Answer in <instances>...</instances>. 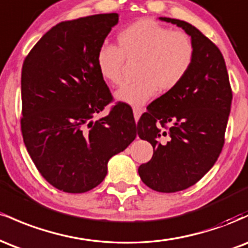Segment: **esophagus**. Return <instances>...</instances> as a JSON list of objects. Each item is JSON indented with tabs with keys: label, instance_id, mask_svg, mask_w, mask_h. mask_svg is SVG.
I'll return each instance as SVG.
<instances>
[{
	"label": "esophagus",
	"instance_id": "obj_1",
	"mask_svg": "<svg viewBox=\"0 0 248 248\" xmlns=\"http://www.w3.org/2000/svg\"><path fill=\"white\" fill-rule=\"evenodd\" d=\"M142 112H143V109H142L141 107H134V108H133L134 118H135V121H136V122H138L139 119H140Z\"/></svg>",
	"mask_w": 248,
	"mask_h": 248
}]
</instances>
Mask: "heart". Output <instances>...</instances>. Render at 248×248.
<instances>
[{"mask_svg": "<svg viewBox=\"0 0 248 248\" xmlns=\"http://www.w3.org/2000/svg\"><path fill=\"white\" fill-rule=\"evenodd\" d=\"M118 46L104 44L96 53L101 78L112 86L124 81V65L136 62V80L124 85L115 98L132 106H141L161 93L175 90L183 81L195 59L191 37L172 31L150 18H141L118 33Z\"/></svg>", "mask_w": 248, "mask_h": 248, "instance_id": "b5f03b06", "label": "heart"}]
</instances>
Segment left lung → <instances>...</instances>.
I'll list each match as a JSON object with an SVG mask.
<instances>
[{"mask_svg": "<svg viewBox=\"0 0 248 248\" xmlns=\"http://www.w3.org/2000/svg\"><path fill=\"white\" fill-rule=\"evenodd\" d=\"M160 19L182 28L195 45L193 64L183 81L154 100L138 122V135L154 148L139 175L150 189L169 193L197 183L218 160L232 90L224 57L206 36L187 22Z\"/></svg>", "mask_w": 248, "mask_h": 248, "instance_id": "obj_1", "label": "left lung"}]
</instances>
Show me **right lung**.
Masks as SVG:
<instances>
[{
	"mask_svg": "<svg viewBox=\"0 0 248 248\" xmlns=\"http://www.w3.org/2000/svg\"><path fill=\"white\" fill-rule=\"evenodd\" d=\"M118 22V14L61 22L24 59L23 141L41 175L61 191L82 193L99 186L109 158L136 138L133 112L124 102L92 120L113 100L96 53Z\"/></svg>",
	"mask_w": 248,
	"mask_h": 248,
	"instance_id": "add662e5",
	"label": "right lung"
}]
</instances>
